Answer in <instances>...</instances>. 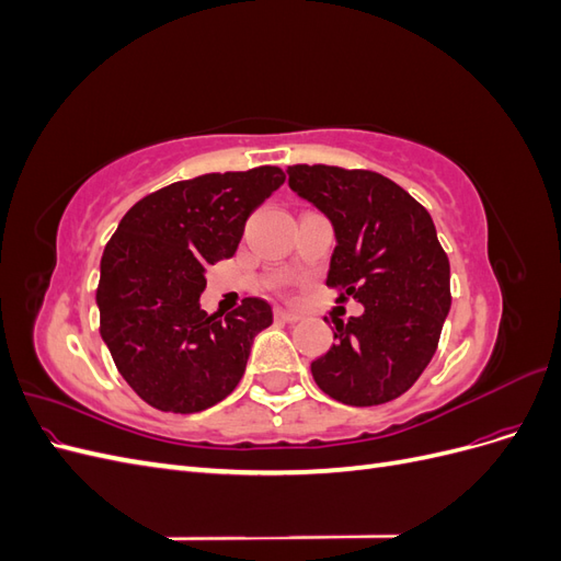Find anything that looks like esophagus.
Listing matches in <instances>:
<instances>
[{"instance_id": "34e87169", "label": "esophagus", "mask_w": 561, "mask_h": 561, "mask_svg": "<svg viewBox=\"0 0 561 561\" xmlns=\"http://www.w3.org/2000/svg\"><path fill=\"white\" fill-rule=\"evenodd\" d=\"M274 316H276V320H283V322H299L301 320V313L287 311V309H276Z\"/></svg>"}]
</instances>
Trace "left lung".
Segmentation results:
<instances>
[{
  "instance_id": "obj_1",
  "label": "left lung",
  "mask_w": 561,
  "mask_h": 561,
  "mask_svg": "<svg viewBox=\"0 0 561 561\" xmlns=\"http://www.w3.org/2000/svg\"><path fill=\"white\" fill-rule=\"evenodd\" d=\"M287 184L334 227L328 287L365 307L348 322L334 318L336 344L311 363L318 388L353 407L400 398L428 367L451 307L449 260L428 210L360 168L287 165Z\"/></svg>"
}]
</instances>
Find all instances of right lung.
<instances>
[{
  "label": "right lung",
  "mask_w": 561,
  "mask_h": 561,
  "mask_svg": "<svg viewBox=\"0 0 561 561\" xmlns=\"http://www.w3.org/2000/svg\"><path fill=\"white\" fill-rule=\"evenodd\" d=\"M285 182L278 165L180 180L124 215L100 262V334L118 375L161 412L194 414L239 386L252 339L271 325L264 299L225 318L198 297L206 268L233 257L252 210Z\"/></svg>",
  "instance_id": "right-lung-1"
}]
</instances>
